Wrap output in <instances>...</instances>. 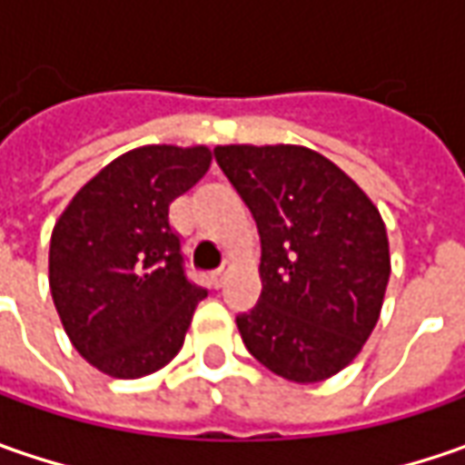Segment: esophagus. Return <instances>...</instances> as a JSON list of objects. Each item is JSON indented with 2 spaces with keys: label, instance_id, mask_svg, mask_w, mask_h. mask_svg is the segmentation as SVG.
<instances>
[{
  "label": "esophagus",
  "instance_id": "34e87169",
  "mask_svg": "<svg viewBox=\"0 0 465 465\" xmlns=\"http://www.w3.org/2000/svg\"><path fill=\"white\" fill-rule=\"evenodd\" d=\"M227 274H230V263H224V266H220L217 272H212V284H214V287H223Z\"/></svg>",
  "mask_w": 465,
  "mask_h": 465
}]
</instances>
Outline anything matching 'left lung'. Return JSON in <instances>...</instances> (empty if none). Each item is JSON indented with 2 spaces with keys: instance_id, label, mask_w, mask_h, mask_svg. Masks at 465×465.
<instances>
[{
  "instance_id": "obj_1",
  "label": "left lung",
  "mask_w": 465,
  "mask_h": 465,
  "mask_svg": "<svg viewBox=\"0 0 465 465\" xmlns=\"http://www.w3.org/2000/svg\"><path fill=\"white\" fill-rule=\"evenodd\" d=\"M214 157L261 235V297L235 318L261 365L321 383L360 354L391 277L378 206L329 157L297 144H224Z\"/></svg>"
}]
</instances>
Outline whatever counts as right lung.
Here are the masks:
<instances>
[{
	"label": "right lung",
	"instance_id": "obj_1",
	"mask_svg": "<svg viewBox=\"0 0 465 465\" xmlns=\"http://www.w3.org/2000/svg\"><path fill=\"white\" fill-rule=\"evenodd\" d=\"M209 165L202 144L136 147L87 181L54 224V305L74 349L111 378H144L183 347L206 290L188 282L168 209Z\"/></svg>",
	"mask_w": 465,
	"mask_h": 465
}]
</instances>
